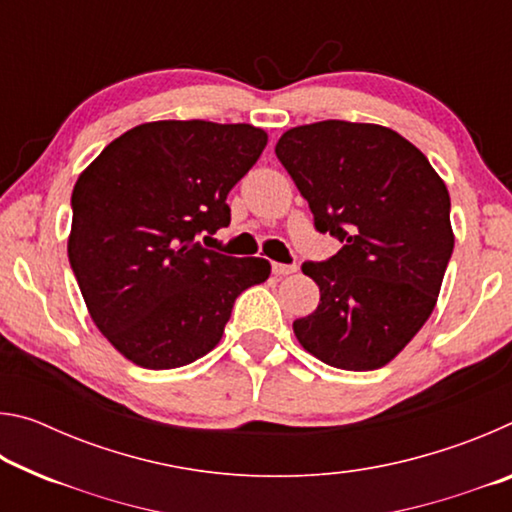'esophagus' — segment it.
Segmentation results:
<instances>
[{
  "label": "esophagus",
  "instance_id": "obj_1",
  "mask_svg": "<svg viewBox=\"0 0 512 512\" xmlns=\"http://www.w3.org/2000/svg\"><path fill=\"white\" fill-rule=\"evenodd\" d=\"M298 271V266L296 264H273V273L275 275H291V273H296Z\"/></svg>",
  "mask_w": 512,
  "mask_h": 512
}]
</instances>
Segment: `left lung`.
Instances as JSON below:
<instances>
[{"instance_id": "obj_1", "label": "left lung", "mask_w": 512, "mask_h": 512, "mask_svg": "<svg viewBox=\"0 0 512 512\" xmlns=\"http://www.w3.org/2000/svg\"><path fill=\"white\" fill-rule=\"evenodd\" d=\"M275 155L307 198L316 230L343 244L325 262L302 264L320 302L293 320V332L327 366H386L436 307L454 250L445 183L420 149L377 124L296 126Z\"/></svg>"}]
</instances>
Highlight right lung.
<instances>
[{
	"label": "right lung",
	"mask_w": 512,
	"mask_h": 512,
	"mask_svg": "<svg viewBox=\"0 0 512 512\" xmlns=\"http://www.w3.org/2000/svg\"><path fill=\"white\" fill-rule=\"evenodd\" d=\"M266 140L250 124L151 121L76 180L69 264L94 325L128 361L169 370L201 359L239 293L271 275L262 257L201 244L230 225L225 198Z\"/></svg>",
	"instance_id": "1"
}]
</instances>
